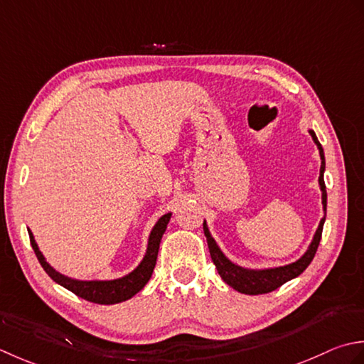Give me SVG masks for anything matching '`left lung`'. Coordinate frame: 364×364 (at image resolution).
<instances>
[{
    "label": "left lung",
    "instance_id": "left-lung-1",
    "mask_svg": "<svg viewBox=\"0 0 364 364\" xmlns=\"http://www.w3.org/2000/svg\"><path fill=\"white\" fill-rule=\"evenodd\" d=\"M311 136H313L314 143L318 147V154H321L322 159V165H321V177H318V183H321V190H322V204H323V210L327 212V191H325V182H323V169H325V157H323V149L318 139L316 136V133L313 130H309ZM325 218L321 220V225H318L316 235L313 242H311L309 248L305 255H303L299 261L292 262L284 267H277V269H267V270H247L242 269V267L232 264L229 259L221 253L220 248L217 247V243L212 239V235L207 229L204 223V234L207 237V245H209V251H210V257L217 267V270L220 273V277L223 278L226 284L234 287L235 291H239L242 294H248V295H259V294H267L278 289L279 286H283L287 283L289 279H292L295 277H299L300 273L313 261V257L317 251L318 242H321L322 237V229H323Z\"/></svg>",
    "mask_w": 364,
    "mask_h": 364
}]
</instances>
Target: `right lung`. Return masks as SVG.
<instances>
[{
    "mask_svg": "<svg viewBox=\"0 0 364 364\" xmlns=\"http://www.w3.org/2000/svg\"><path fill=\"white\" fill-rule=\"evenodd\" d=\"M169 218H171V213L163 215V217L159 220V223L154 226L149 237V243H147L146 256L136 269L132 273H129L127 277L113 279V281H78V279H70L68 277L61 275V273H58L51 269L46 259H43L42 253L34 242L31 231H28V234H29V242H31V247L34 250L37 259H39L42 269L47 272V275L51 279L56 281L58 284H61L63 287L73 292L77 296H80V299H85L92 303H99V305H114V303H121L132 299V296L138 294L141 289L146 286L147 281L151 279L154 267L157 264V255H159L161 237L166 231Z\"/></svg>",
    "mask_w": 364,
    "mask_h": 364,
    "instance_id": "right-lung-1",
    "label": "right lung"
}]
</instances>
